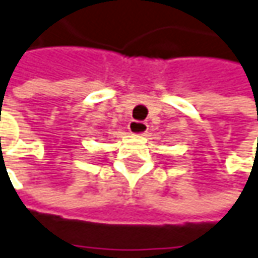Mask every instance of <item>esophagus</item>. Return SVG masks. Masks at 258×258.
<instances>
[{"mask_svg": "<svg viewBox=\"0 0 258 258\" xmlns=\"http://www.w3.org/2000/svg\"><path fill=\"white\" fill-rule=\"evenodd\" d=\"M147 130H149V125L143 121H131L128 124V131L136 136H143L147 133Z\"/></svg>", "mask_w": 258, "mask_h": 258, "instance_id": "obj_1", "label": "esophagus"}]
</instances>
